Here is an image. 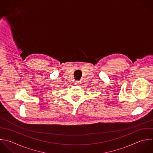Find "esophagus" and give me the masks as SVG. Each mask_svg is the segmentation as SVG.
I'll return each instance as SVG.
<instances>
[{"mask_svg":"<svg viewBox=\"0 0 153 153\" xmlns=\"http://www.w3.org/2000/svg\"><path fill=\"white\" fill-rule=\"evenodd\" d=\"M75 83H76V84H79V83H80V81H76Z\"/></svg>","mask_w":153,"mask_h":153,"instance_id":"esophagus-1","label":"esophagus"}]
</instances>
